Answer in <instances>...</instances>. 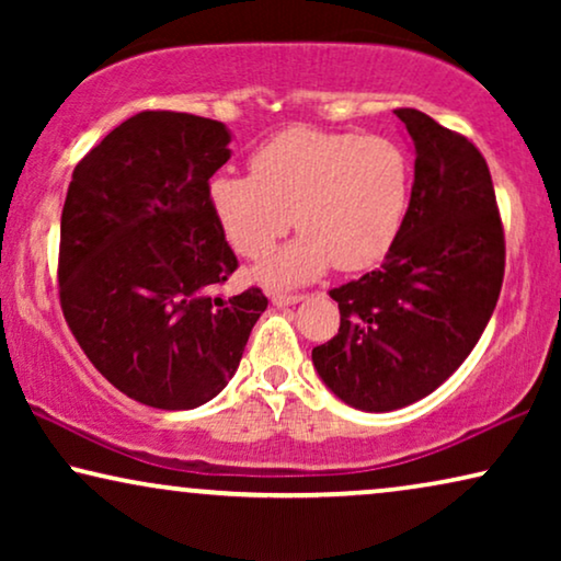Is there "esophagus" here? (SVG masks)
Masks as SVG:
<instances>
[{"instance_id": "34e87169", "label": "esophagus", "mask_w": 561, "mask_h": 561, "mask_svg": "<svg viewBox=\"0 0 561 561\" xmlns=\"http://www.w3.org/2000/svg\"><path fill=\"white\" fill-rule=\"evenodd\" d=\"M301 294H283V290H271V301L275 306H290V304H298L301 301Z\"/></svg>"}]
</instances>
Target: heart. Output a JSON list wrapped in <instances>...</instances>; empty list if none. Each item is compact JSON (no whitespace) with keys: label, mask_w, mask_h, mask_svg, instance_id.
<instances>
[{"label":"heart","mask_w":561,"mask_h":561,"mask_svg":"<svg viewBox=\"0 0 561 561\" xmlns=\"http://www.w3.org/2000/svg\"><path fill=\"white\" fill-rule=\"evenodd\" d=\"M411 188L413 165L401 142L290 127L252 152L250 175H214L209 204L244 257L263 255L296 217L304 234L271 252L255 275L298 286L332 263L340 271L380 263L401 234Z\"/></svg>","instance_id":"b5f03b06"}]
</instances>
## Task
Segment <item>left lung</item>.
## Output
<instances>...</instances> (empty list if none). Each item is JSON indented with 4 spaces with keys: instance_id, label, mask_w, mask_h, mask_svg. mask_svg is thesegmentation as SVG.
<instances>
[{
    "instance_id": "1",
    "label": "left lung",
    "mask_w": 561,
    "mask_h": 561,
    "mask_svg": "<svg viewBox=\"0 0 561 561\" xmlns=\"http://www.w3.org/2000/svg\"><path fill=\"white\" fill-rule=\"evenodd\" d=\"M396 114L416 150L409 214L378 271L329 290L340 332L311 352L336 398L375 413L421 401L465 363L505 273L503 221L482 152L424 112Z\"/></svg>"
}]
</instances>
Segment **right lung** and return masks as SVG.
<instances>
[{"label": "right lung", "mask_w": 561, "mask_h": 561, "mask_svg": "<svg viewBox=\"0 0 561 561\" xmlns=\"http://www.w3.org/2000/svg\"><path fill=\"white\" fill-rule=\"evenodd\" d=\"M229 129L140 112L73 168L60 214L58 296L76 342L114 388L163 411L221 393L267 298L221 294L237 257L209 204Z\"/></svg>", "instance_id": "add662e5"}]
</instances>
